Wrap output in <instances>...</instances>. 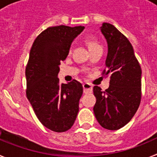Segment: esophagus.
Instances as JSON below:
<instances>
[{
  "instance_id": "esophagus-1",
  "label": "esophagus",
  "mask_w": 157,
  "mask_h": 157,
  "mask_svg": "<svg viewBox=\"0 0 157 157\" xmlns=\"http://www.w3.org/2000/svg\"><path fill=\"white\" fill-rule=\"evenodd\" d=\"M83 90H84V93L85 94H89V93H91L93 90V86L90 84V83L85 82L83 83Z\"/></svg>"
}]
</instances>
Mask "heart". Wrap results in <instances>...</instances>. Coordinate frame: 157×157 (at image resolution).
<instances>
[{
  "instance_id": "b5f03b06",
  "label": "heart",
  "mask_w": 157,
  "mask_h": 157,
  "mask_svg": "<svg viewBox=\"0 0 157 157\" xmlns=\"http://www.w3.org/2000/svg\"><path fill=\"white\" fill-rule=\"evenodd\" d=\"M84 41H85V44L86 45V46L88 47L90 52H91L94 49H96V48H101L98 38L94 37V36H89L86 38Z\"/></svg>"
}]
</instances>
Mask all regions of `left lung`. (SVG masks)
Here are the masks:
<instances>
[{"mask_svg":"<svg viewBox=\"0 0 157 157\" xmlns=\"http://www.w3.org/2000/svg\"><path fill=\"white\" fill-rule=\"evenodd\" d=\"M101 30L109 46L102 75L109 76L110 85L105 91L94 87V112L101 127L116 130L130 122L141 103V68L125 35L108 23H103Z\"/></svg>","mask_w":157,"mask_h":157,"instance_id":"left-lung-1","label":"left lung"}]
</instances>
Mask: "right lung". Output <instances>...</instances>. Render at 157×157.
<instances>
[{
    "label": "right lung",
    "instance_id": "add662e5",
    "mask_svg": "<svg viewBox=\"0 0 157 157\" xmlns=\"http://www.w3.org/2000/svg\"><path fill=\"white\" fill-rule=\"evenodd\" d=\"M83 29L82 26L63 25L48 27L30 48L25 72L27 98L41 124L55 132L68 130L78 112L82 86L75 79L60 84L57 75L72 41Z\"/></svg>",
    "mask_w": 157,
    "mask_h": 157
}]
</instances>
